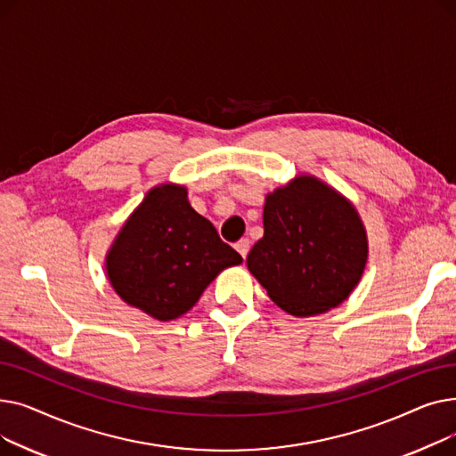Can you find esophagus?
Here are the masks:
<instances>
[{
	"label": "esophagus",
	"mask_w": 456,
	"mask_h": 456,
	"mask_svg": "<svg viewBox=\"0 0 456 456\" xmlns=\"http://www.w3.org/2000/svg\"><path fill=\"white\" fill-rule=\"evenodd\" d=\"M249 248H251V242L248 240V238H242V240H238V242L234 244V249L242 255V258H246V256H248Z\"/></svg>",
	"instance_id": "34e87169"
}]
</instances>
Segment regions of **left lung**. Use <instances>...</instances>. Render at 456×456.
<instances>
[{
  "mask_svg": "<svg viewBox=\"0 0 456 456\" xmlns=\"http://www.w3.org/2000/svg\"><path fill=\"white\" fill-rule=\"evenodd\" d=\"M265 236L246 265L284 313L308 318L342 305L368 265V234L354 205L301 174L266 196Z\"/></svg>",
  "mask_w": 456,
  "mask_h": 456,
  "instance_id": "1",
  "label": "left lung"
}]
</instances>
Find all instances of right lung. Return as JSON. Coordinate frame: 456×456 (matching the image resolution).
<instances>
[{
    "mask_svg": "<svg viewBox=\"0 0 456 456\" xmlns=\"http://www.w3.org/2000/svg\"><path fill=\"white\" fill-rule=\"evenodd\" d=\"M242 256L188 203L183 184L153 186L118 231L105 273L124 303L159 322L194 306L207 286Z\"/></svg>",
    "mask_w": 456,
    "mask_h": 456,
    "instance_id": "right-lung-1",
    "label": "right lung"
}]
</instances>
